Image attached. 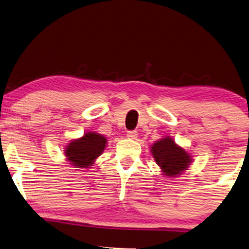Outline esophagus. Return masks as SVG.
Segmentation results:
<instances>
[{
  "label": "esophagus",
  "mask_w": 249,
  "mask_h": 249,
  "mask_svg": "<svg viewBox=\"0 0 249 249\" xmlns=\"http://www.w3.org/2000/svg\"><path fill=\"white\" fill-rule=\"evenodd\" d=\"M127 137L129 138V139H136V138L138 137V132L135 131V130H130V131L127 132Z\"/></svg>",
  "instance_id": "1"
}]
</instances>
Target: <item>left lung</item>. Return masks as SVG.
I'll use <instances>...</instances> for the list:
<instances>
[{
  "label": "left lung",
  "instance_id": "obj_1",
  "mask_svg": "<svg viewBox=\"0 0 249 249\" xmlns=\"http://www.w3.org/2000/svg\"><path fill=\"white\" fill-rule=\"evenodd\" d=\"M151 150L156 162L161 168L163 174L169 177H176L181 174L191 162L190 156L185 149L178 147L169 137L157 141L151 147Z\"/></svg>",
  "mask_w": 249,
  "mask_h": 249
}]
</instances>
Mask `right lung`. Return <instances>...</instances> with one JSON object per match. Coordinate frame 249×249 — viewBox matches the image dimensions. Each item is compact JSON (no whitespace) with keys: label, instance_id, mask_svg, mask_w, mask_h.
Masks as SVG:
<instances>
[{"label":"right lung","instance_id":"add662e5","mask_svg":"<svg viewBox=\"0 0 249 249\" xmlns=\"http://www.w3.org/2000/svg\"><path fill=\"white\" fill-rule=\"evenodd\" d=\"M107 139L94 132H88L82 138L72 141L66 150L69 161L78 168H87L93 164L94 159L105 150Z\"/></svg>","mask_w":249,"mask_h":249}]
</instances>
